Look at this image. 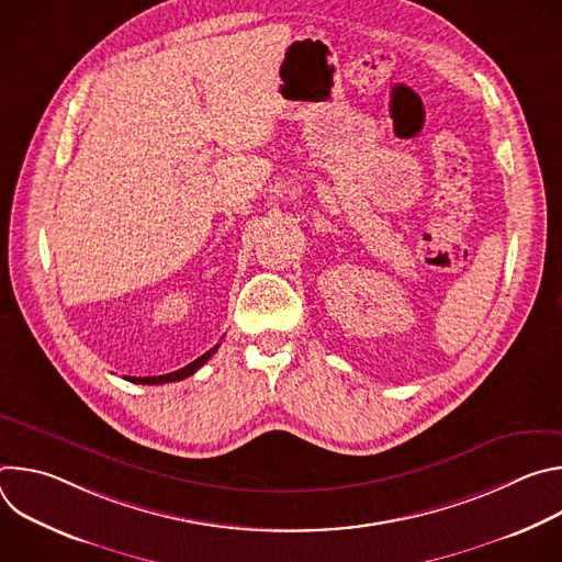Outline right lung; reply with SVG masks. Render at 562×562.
<instances>
[{
    "label": "right lung",
    "instance_id": "add662e5",
    "mask_svg": "<svg viewBox=\"0 0 562 562\" xmlns=\"http://www.w3.org/2000/svg\"><path fill=\"white\" fill-rule=\"evenodd\" d=\"M217 347L220 345H215L213 349H209L204 356H200L198 360H193L191 364H187V367H182V369H178V371H173V373H165V375H148V378H128L126 375V380H131V382H137V384H165V382H176V380H184V378H189V375H193L215 351H217Z\"/></svg>",
    "mask_w": 562,
    "mask_h": 562
}]
</instances>
